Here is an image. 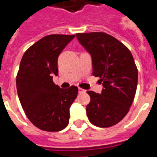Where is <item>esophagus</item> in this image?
<instances>
[{
    "label": "esophagus",
    "instance_id": "1",
    "mask_svg": "<svg viewBox=\"0 0 157 157\" xmlns=\"http://www.w3.org/2000/svg\"><path fill=\"white\" fill-rule=\"evenodd\" d=\"M78 91H79V93H85V92H86V90L83 89H81V88H80V87H79Z\"/></svg>",
    "mask_w": 157,
    "mask_h": 157
}]
</instances>
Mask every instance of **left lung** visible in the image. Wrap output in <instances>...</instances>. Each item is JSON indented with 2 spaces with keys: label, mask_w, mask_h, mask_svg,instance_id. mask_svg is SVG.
<instances>
[{
  "label": "left lung",
  "mask_w": 157,
  "mask_h": 157,
  "mask_svg": "<svg viewBox=\"0 0 157 157\" xmlns=\"http://www.w3.org/2000/svg\"><path fill=\"white\" fill-rule=\"evenodd\" d=\"M79 43L92 59V75L100 78V94L88 90L86 114L94 126L108 128L125 117L137 86V68L131 52L121 42L101 32L76 33Z\"/></svg>",
  "instance_id": "1"
}]
</instances>
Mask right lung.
I'll use <instances>...</instances> for the list:
<instances>
[{"label":"right lung","instance_id":"right-lung-1","mask_svg":"<svg viewBox=\"0 0 157 157\" xmlns=\"http://www.w3.org/2000/svg\"><path fill=\"white\" fill-rule=\"evenodd\" d=\"M74 38L45 36L25 52L20 62L16 77L20 104L31 123L44 131H61L69 123V110L78 88L62 89L53 83L52 77L58 75V56Z\"/></svg>","mask_w":157,"mask_h":157}]
</instances>
